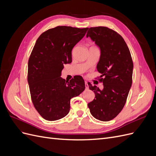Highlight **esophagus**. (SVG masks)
<instances>
[{"label":"esophagus","mask_w":156,"mask_h":156,"mask_svg":"<svg viewBox=\"0 0 156 156\" xmlns=\"http://www.w3.org/2000/svg\"><path fill=\"white\" fill-rule=\"evenodd\" d=\"M85 88L86 89H88V83L87 81H85Z\"/></svg>","instance_id":"1"}]
</instances>
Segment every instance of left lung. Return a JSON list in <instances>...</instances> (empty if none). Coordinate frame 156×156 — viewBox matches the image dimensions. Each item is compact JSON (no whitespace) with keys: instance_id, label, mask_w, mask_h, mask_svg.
I'll list each match as a JSON object with an SVG mask.
<instances>
[{"instance_id":"1","label":"left lung","mask_w":156,"mask_h":156,"mask_svg":"<svg viewBox=\"0 0 156 156\" xmlns=\"http://www.w3.org/2000/svg\"><path fill=\"white\" fill-rule=\"evenodd\" d=\"M95 41L101 50L97 70L103 89L88 83L95 94L88 107L92 115L101 121H109L124 108L132 84L133 63L129 49L119 33L106 27H90L87 37Z\"/></svg>"}]
</instances>
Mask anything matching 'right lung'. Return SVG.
Instances as JSON below:
<instances>
[{"mask_svg":"<svg viewBox=\"0 0 156 156\" xmlns=\"http://www.w3.org/2000/svg\"><path fill=\"white\" fill-rule=\"evenodd\" d=\"M88 29L58 26L45 31L36 40L28 62L27 80L33 105L46 120L66 116L71 99L85 89L80 75L69 81L60 76L64 64L72 62V49Z\"/></svg>","mask_w":156,"mask_h":156,"instance_id":"right-lung-1","label":"right lung"}]
</instances>
